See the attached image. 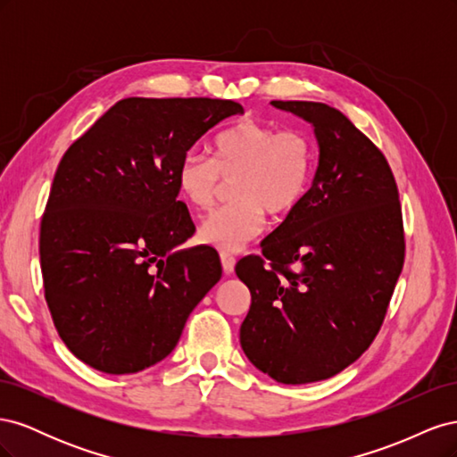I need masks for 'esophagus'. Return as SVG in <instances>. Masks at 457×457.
I'll use <instances>...</instances> for the list:
<instances>
[{"mask_svg": "<svg viewBox=\"0 0 457 457\" xmlns=\"http://www.w3.org/2000/svg\"><path fill=\"white\" fill-rule=\"evenodd\" d=\"M219 255H220V265H223V270L227 274H230L234 270V265H237V257H234L230 252H225V250L220 252Z\"/></svg>", "mask_w": 457, "mask_h": 457, "instance_id": "esophagus-1", "label": "esophagus"}]
</instances>
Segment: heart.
Instances as JSON below:
<instances>
[{
	"label": "heart",
	"instance_id": "1",
	"mask_svg": "<svg viewBox=\"0 0 457 457\" xmlns=\"http://www.w3.org/2000/svg\"><path fill=\"white\" fill-rule=\"evenodd\" d=\"M207 154H188L179 163L181 196L207 212L217 202L223 181H234L232 204L212 213L200 225V238L223 250H240L265 230L267 212L287 215L307 196L316 152L311 137L295 128L240 120L220 131Z\"/></svg>",
	"mask_w": 457,
	"mask_h": 457
}]
</instances>
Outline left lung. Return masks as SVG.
I'll list each match as a JSON object with an SVG mask.
<instances>
[{"label":"left lung","mask_w":457,"mask_h":457,"mask_svg":"<svg viewBox=\"0 0 457 457\" xmlns=\"http://www.w3.org/2000/svg\"><path fill=\"white\" fill-rule=\"evenodd\" d=\"M272 106L312 123L320 148L307 196L238 261L250 287L240 343L269 378L303 385L336 376L379 334L404 265V225L383 152L337 108Z\"/></svg>","instance_id":"1"}]
</instances>
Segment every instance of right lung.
Instances as JSON below:
<instances>
[{
  "instance_id": "obj_1",
  "label": "right lung",
  "mask_w": 457,
  "mask_h": 457,
  "mask_svg": "<svg viewBox=\"0 0 457 457\" xmlns=\"http://www.w3.org/2000/svg\"><path fill=\"white\" fill-rule=\"evenodd\" d=\"M242 112L227 99L129 96L64 152L39 262L53 324L81 362L121 376L163 361L219 282L213 247L173 252L196 230L177 170L205 131Z\"/></svg>"
}]
</instances>
